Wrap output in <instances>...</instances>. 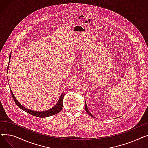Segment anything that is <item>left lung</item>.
Segmentation results:
<instances>
[{
	"label": "left lung",
	"instance_id": "left-lung-1",
	"mask_svg": "<svg viewBox=\"0 0 148 148\" xmlns=\"http://www.w3.org/2000/svg\"><path fill=\"white\" fill-rule=\"evenodd\" d=\"M84 107H85V110H86V112L88 113V114L89 115H90V116H92V117H93V115L92 114H90V112H89V110L88 109V107H87V105H86V103H84Z\"/></svg>",
	"mask_w": 148,
	"mask_h": 148
}]
</instances>
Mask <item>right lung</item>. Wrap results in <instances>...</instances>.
<instances>
[{
	"mask_svg": "<svg viewBox=\"0 0 148 148\" xmlns=\"http://www.w3.org/2000/svg\"><path fill=\"white\" fill-rule=\"evenodd\" d=\"M10 57L11 56L10 55ZM9 65V64H8ZM8 69V66L7 68V70ZM11 90V95L12 97V98L14 99V101H15V104L17 105V106L20 108L21 109H22L23 110H24L25 112L32 114L34 116H36V117H39V118H46V117H49V116L54 115V114H56L58 113H59L61 110L62 109V107H63V101H64V97L65 96L64 94H62L61 95V97H60L59 100L58 101V102L57 103V104H56V106H54L53 108H51V109H50L49 110H47L45 112H35V111H33V110H30L27 109V108H26L25 107H23L20 103H19L18 102V101L17 100V99L15 98V97H14L13 93Z\"/></svg>",
	"mask_w": 148,
	"mask_h": 148,
	"instance_id": "right-lung-1",
	"label": "right lung"
}]
</instances>
